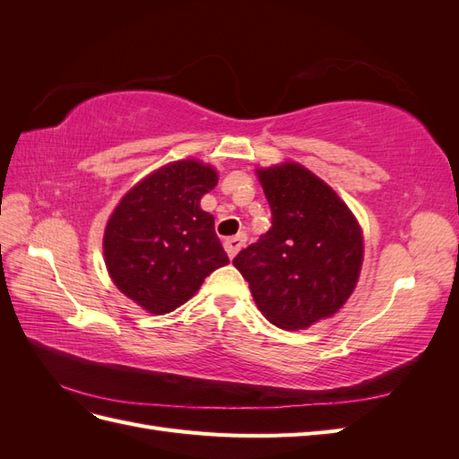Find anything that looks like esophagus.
<instances>
[{"mask_svg": "<svg viewBox=\"0 0 459 459\" xmlns=\"http://www.w3.org/2000/svg\"><path fill=\"white\" fill-rule=\"evenodd\" d=\"M245 241H247V235H243V233L235 235V238L226 239V241H224V248H226L228 256H230V258H233L235 255H238V253L241 251V247L245 245Z\"/></svg>", "mask_w": 459, "mask_h": 459, "instance_id": "obj_1", "label": "esophagus"}]
</instances>
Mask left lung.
<instances>
[{
  "instance_id": "1",
  "label": "left lung",
  "mask_w": 459,
  "mask_h": 459,
  "mask_svg": "<svg viewBox=\"0 0 459 459\" xmlns=\"http://www.w3.org/2000/svg\"><path fill=\"white\" fill-rule=\"evenodd\" d=\"M272 228L233 258L258 310L307 329L349 300L364 260L362 230L335 191L297 162L258 169Z\"/></svg>"
}]
</instances>
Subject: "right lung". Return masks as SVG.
I'll return each instance as SVG.
<instances>
[{
    "label": "right lung",
    "mask_w": 459,
    "mask_h": 459,
    "mask_svg": "<svg viewBox=\"0 0 459 459\" xmlns=\"http://www.w3.org/2000/svg\"><path fill=\"white\" fill-rule=\"evenodd\" d=\"M216 184L212 166L176 160L135 184L110 214L103 235L108 275L143 310H176L230 262L214 216L201 208Z\"/></svg>",
    "instance_id": "1"
}]
</instances>
